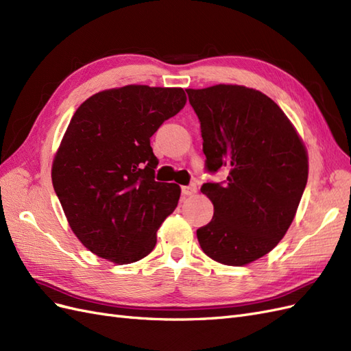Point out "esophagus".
<instances>
[{
  "mask_svg": "<svg viewBox=\"0 0 351 351\" xmlns=\"http://www.w3.org/2000/svg\"><path fill=\"white\" fill-rule=\"evenodd\" d=\"M195 193H197V185H195V182H191L189 185L182 186V194H184V195H186V197H189V195H194Z\"/></svg>",
  "mask_w": 351,
  "mask_h": 351,
  "instance_id": "obj_1",
  "label": "esophagus"
}]
</instances>
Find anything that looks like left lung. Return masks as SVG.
<instances>
[{
  "mask_svg": "<svg viewBox=\"0 0 351 351\" xmlns=\"http://www.w3.org/2000/svg\"><path fill=\"white\" fill-rule=\"evenodd\" d=\"M199 120L206 170L226 167L222 182L202 193L215 213L197 229L203 252L219 263L243 266L281 241L307 184V154L285 113L252 88L186 89Z\"/></svg>",
  "mask_w": 351,
  "mask_h": 351,
  "instance_id": "8db88e82",
  "label": "left lung"
}]
</instances>
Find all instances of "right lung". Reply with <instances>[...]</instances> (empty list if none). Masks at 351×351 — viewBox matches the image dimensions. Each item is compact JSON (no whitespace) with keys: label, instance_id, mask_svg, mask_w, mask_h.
I'll return each mask as SVG.
<instances>
[{"label":"right lung","instance_id":"1","mask_svg":"<svg viewBox=\"0 0 351 351\" xmlns=\"http://www.w3.org/2000/svg\"><path fill=\"white\" fill-rule=\"evenodd\" d=\"M182 88L128 85L88 98L53 163L54 191L75 235L117 265L153 252L181 188L156 181L149 138L185 106Z\"/></svg>","mask_w":351,"mask_h":351}]
</instances>
